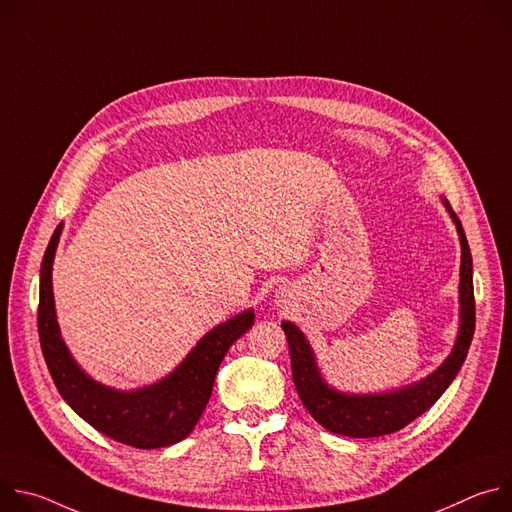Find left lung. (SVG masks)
Returning <instances> with one entry per match:
<instances>
[{
  "label": "left lung",
  "mask_w": 512,
  "mask_h": 512,
  "mask_svg": "<svg viewBox=\"0 0 512 512\" xmlns=\"http://www.w3.org/2000/svg\"><path fill=\"white\" fill-rule=\"evenodd\" d=\"M444 204L454 218L460 245H462V265H460V330L456 344L450 356L437 367L429 377L417 381L415 385L391 391V393H369V395H350L340 393L328 387L316 367L314 350L310 348L302 330L291 324L281 322V328L287 336L289 356H291V375L298 389V395L310 415L328 431L348 437H379L403 429L421 413H425L442 393L452 385L458 371L466 360L474 324H476V306H474V283H472V255L462 229L460 218L452 210L450 202L444 198Z\"/></svg>",
  "instance_id": "1"
}]
</instances>
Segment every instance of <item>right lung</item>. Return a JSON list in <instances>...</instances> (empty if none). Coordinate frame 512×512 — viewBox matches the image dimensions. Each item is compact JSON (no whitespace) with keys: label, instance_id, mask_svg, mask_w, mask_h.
Here are the masks:
<instances>
[{"label":"right lung","instance_id":"1","mask_svg":"<svg viewBox=\"0 0 512 512\" xmlns=\"http://www.w3.org/2000/svg\"><path fill=\"white\" fill-rule=\"evenodd\" d=\"M60 233L62 225L56 227L42 259L38 306L40 346L58 393L89 425L125 446L156 450L182 442L210 399L227 350L253 326V310L206 332L180 367L162 381L135 391L105 387L79 367L60 336L52 294V263Z\"/></svg>","mask_w":512,"mask_h":512}]
</instances>
